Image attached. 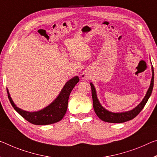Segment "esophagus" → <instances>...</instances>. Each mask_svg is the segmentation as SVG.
I'll list each match as a JSON object with an SVG mask.
<instances>
[{
    "label": "esophagus",
    "mask_w": 157,
    "mask_h": 157,
    "mask_svg": "<svg viewBox=\"0 0 157 157\" xmlns=\"http://www.w3.org/2000/svg\"><path fill=\"white\" fill-rule=\"evenodd\" d=\"M82 78L86 79V78H87V76H86V75H85V74H82Z\"/></svg>",
    "instance_id": "1"
}]
</instances>
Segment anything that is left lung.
<instances>
[{
	"label": "left lung",
	"instance_id": "left-lung-1",
	"mask_svg": "<svg viewBox=\"0 0 157 157\" xmlns=\"http://www.w3.org/2000/svg\"><path fill=\"white\" fill-rule=\"evenodd\" d=\"M152 78H151V84L147 92L145 98L142 101L141 103L139 105L136 107L135 108L133 109L132 110L125 112V113H114L109 112L108 110H105V108L102 106L98 100L96 96V92L95 87L94 84L90 83L91 87V94H92V98H93V106L94 111L96 114V115L100 118L101 120L106 122L109 123H123L125 121L131 120L133 118H135L138 114L140 113V111L143 110L145 104L147 102L149 98L151 96V92H152L153 86H154V69L152 68Z\"/></svg>",
	"mask_w": 157,
	"mask_h": 157
}]
</instances>
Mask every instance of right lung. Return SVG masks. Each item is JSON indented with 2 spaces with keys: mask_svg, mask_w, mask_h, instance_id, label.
I'll return each instance as SVG.
<instances>
[{
  "mask_svg": "<svg viewBox=\"0 0 157 157\" xmlns=\"http://www.w3.org/2000/svg\"><path fill=\"white\" fill-rule=\"evenodd\" d=\"M79 81L78 76L74 77L66 82L59 96L45 108L38 112H27L21 110L14 105L7 89V96L14 110L29 122L36 125H47L61 121L68 108V98L74 86Z\"/></svg>",
  "mask_w": 157,
  "mask_h": 157,
  "instance_id": "add662e5",
  "label": "right lung"
}]
</instances>
